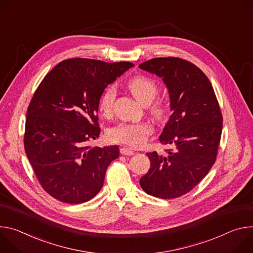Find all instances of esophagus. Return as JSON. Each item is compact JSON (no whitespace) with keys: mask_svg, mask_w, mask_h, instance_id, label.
Segmentation results:
<instances>
[{"mask_svg":"<svg viewBox=\"0 0 253 253\" xmlns=\"http://www.w3.org/2000/svg\"><path fill=\"white\" fill-rule=\"evenodd\" d=\"M121 154L124 155V156H132L134 154V152L130 149H127V148H122L121 149Z\"/></svg>","mask_w":253,"mask_h":253,"instance_id":"1","label":"esophagus"}]
</instances>
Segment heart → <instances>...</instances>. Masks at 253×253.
I'll list each match as a JSON object with an SVG mask.
<instances>
[{"label": "heart", "instance_id": "obj_1", "mask_svg": "<svg viewBox=\"0 0 253 253\" xmlns=\"http://www.w3.org/2000/svg\"><path fill=\"white\" fill-rule=\"evenodd\" d=\"M127 88L134 98L142 104H149L159 92L158 84L145 75H137L127 82ZM116 99V88L114 85L106 86L99 98L98 109L105 117L111 115ZM151 115L158 121L165 119L167 106L164 100L157 99L151 104ZM153 133V127L148 123H120L107 130L110 142L137 148L143 146L148 137Z\"/></svg>", "mask_w": 253, "mask_h": 253}]
</instances>
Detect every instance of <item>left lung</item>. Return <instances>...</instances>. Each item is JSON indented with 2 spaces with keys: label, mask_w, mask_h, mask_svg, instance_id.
<instances>
[{
  "label": "left lung",
  "mask_w": 253,
  "mask_h": 253,
  "mask_svg": "<svg viewBox=\"0 0 253 253\" xmlns=\"http://www.w3.org/2000/svg\"><path fill=\"white\" fill-rule=\"evenodd\" d=\"M138 67L163 78L173 110L160 136V143L172 149L165 156L147 153L151 167L139 185L157 198H178L197 186L216 161L223 122L220 106L208 77L190 61L159 57Z\"/></svg>",
  "instance_id": "left-lung-1"
}]
</instances>
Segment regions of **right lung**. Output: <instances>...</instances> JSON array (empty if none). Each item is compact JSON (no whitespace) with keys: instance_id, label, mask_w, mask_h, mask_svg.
Instances as JSON below:
<instances>
[{"instance_id":"obj_1","label":"right lung","mask_w":253,"mask_h":253,"mask_svg":"<svg viewBox=\"0 0 253 253\" xmlns=\"http://www.w3.org/2000/svg\"><path fill=\"white\" fill-rule=\"evenodd\" d=\"M130 62L63 60L46 74L27 109L24 148L41 187L67 204L92 199L118 146L91 147L100 133L98 98Z\"/></svg>"}]
</instances>
